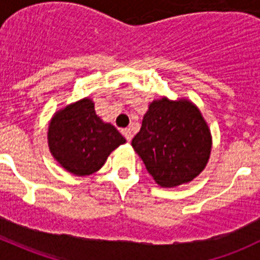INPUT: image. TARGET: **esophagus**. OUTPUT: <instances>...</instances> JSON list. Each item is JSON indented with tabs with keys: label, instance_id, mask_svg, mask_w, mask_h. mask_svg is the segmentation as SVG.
Segmentation results:
<instances>
[{
	"label": "esophagus",
	"instance_id": "obj_1",
	"mask_svg": "<svg viewBox=\"0 0 260 260\" xmlns=\"http://www.w3.org/2000/svg\"><path fill=\"white\" fill-rule=\"evenodd\" d=\"M121 133H122L123 137L126 138V141H127V142L132 141L133 134H132V130H130V128H122V130H121Z\"/></svg>",
	"mask_w": 260,
	"mask_h": 260
}]
</instances>
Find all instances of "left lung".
<instances>
[{
	"instance_id": "left-lung-1",
	"label": "left lung",
	"mask_w": 260,
	"mask_h": 260,
	"mask_svg": "<svg viewBox=\"0 0 260 260\" xmlns=\"http://www.w3.org/2000/svg\"><path fill=\"white\" fill-rule=\"evenodd\" d=\"M132 146L157 185L176 187L204 171L212 135L194 103L162 96L150 103Z\"/></svg>"
}]
</instances>
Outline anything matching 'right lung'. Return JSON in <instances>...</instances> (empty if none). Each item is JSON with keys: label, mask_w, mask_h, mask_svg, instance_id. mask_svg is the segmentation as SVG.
Masks as SVG:
<instances>
[{"label": "right lung", "mask_w": 260, "mask_h": 260, "mask_svg": "<svg viewBox=\"0 0 260 260\" xmlns=\"http://www.w3.org/2000/svg\"><path fill=\"white\" fill-rule=\"evenodd\" d=\"M47 137L54 160L79 177L98 172L112 151L126 142L112 123L96 114L95 103L89 98L57 110L49 121Z\"/></svg>", "instance_id": "1"}]
</instances>
